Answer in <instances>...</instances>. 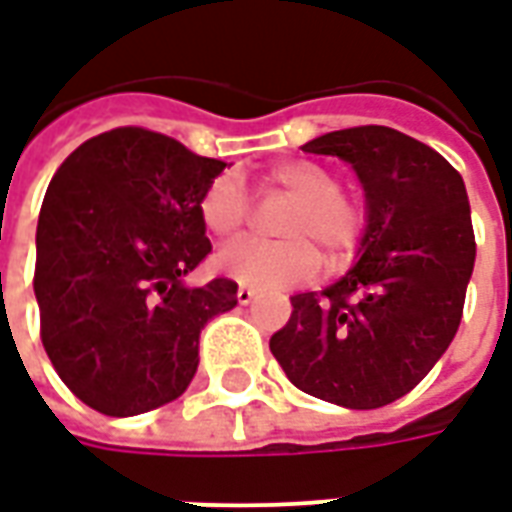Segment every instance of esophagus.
<instances>
[{
  "mask_svg": "<svg viewBox=\"0 0 512 512\" xmlns=\"http://www.w3.org/2000/svg\"><path fill=\"white\" fill-rule=\"evenodd\" d=\"M235 299H238V304H252L255 301V290L252 288H238V293H235Z\"/></svg>",
  "mask_w": 512,
  "mask_h": 512,
  "instance_id": "esophagus-1",
  "label": "esophagus"
}]
</instances>
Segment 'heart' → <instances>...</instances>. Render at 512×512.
I'll return each mask as SVG.
<instances>
[{"label": "heart", "mask_w": 512, "mask_h": 512, "mask_svg": "<svg viewBox=\"0 0 512 512\" xmlns=\"http://www.w3.org/2000/svg\"><path fill=\"white\" fill-rule=\"evenodd\" d=\"M268 194L293 202L277 233L288 241H241L216 257L224 277L249 288H290L318 274L321 255L340 263L356 252L365 233V211L340 194V178L312 161H282L263 178ZM202 227L213 238H233L249 219L244 186L233 175L216 178L200 197Z\"/></svg>", "instance_id": "1"}]
</instances>
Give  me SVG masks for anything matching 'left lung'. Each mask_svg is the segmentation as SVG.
Returning <instances> with one entry per match:
<instances>
[{
	"instance_id": "left-lung-1",
	"label": "left lung",
	"mask_w": 512,
	"mask_h": 512,
	"mask_svg": "<svg viewBox=\"0 0 512 512\" xmlns=\"http://www.w3.org/2000/svg\"><path fill=\"white\" fill-rule=\"evenodd\" d=\"M301 150L351 164L365 233L334 285L290 299L271 354L307 395L381 408L428 376L461 326L477 252L466 186L433 147L386 126L332 131Z\"/></svg>"
}]
</instances>
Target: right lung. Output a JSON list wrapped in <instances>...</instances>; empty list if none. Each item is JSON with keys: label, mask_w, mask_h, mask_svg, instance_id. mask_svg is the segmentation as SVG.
<instances>
[{"label": "right lung", "mask_w": 512, "mask_h": 512, "mask_svg": "<svg viewBox=\"0 0 512 512\" xmlns=\"http://www.w3.org/2000/svg\"><path fill=\"white\" fill-rule=\"evenodd\" d=\"M224 161L145 128H115L73 150L38 216L40 340L65 386L106 417H134L186 392L205 323L238 285H186L211 252L202 191Z\"/></svg>", "instance_id": "1"}]
</instances>
